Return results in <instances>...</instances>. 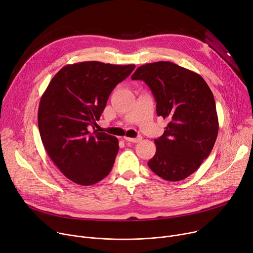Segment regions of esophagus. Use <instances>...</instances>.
Returning a JSON list of instances; mask_svg holds the SVG:
<instances>
[{
    "label": "esophagus",
    "mask_w": 253,
    "mask_h": 253,
    "mask_svg": "<svg viewBox=\"0 0 253 253\" xmlns=\"http://www.w3.org/2000/svg\"><path fill=\"white\" fill-rule=\"evenodd\" d=\"M141 139H142L141 137H136V138H130V137H125V140H126V141H129V142H133V143L139 142Z\"/></svg>",
    "instance_id": "esophagus-1"
}]
</instances>
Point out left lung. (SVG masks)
I'll return each instance as SVG.
<instances>
[{
  "label": "left lung",
  "mask_w": 253,
  "mask_h": 253,
  "mask_svg": "<svg viewBox=\"0 0 253 253\" xmlns=\"http://www.w3.org/2000/svg\"><path fill=\"white\" fill-rule=\"evenodd\" d=\"M149 86L156 113L169 123L155 139L156 152L148 162L162 178L177 181L194 173L211 153L219 123L212 91L204 79L169 61L139 66L131 77Z\"/></svg>",
  "instance_id": "left-lung-1"
}]
</instances>
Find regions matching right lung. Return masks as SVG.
I'll list each match as a JSON object with an SVG mask.
<instances>
[{
  "label": "right lung",
  "mask_w": 253,
  "mask_h": 253,
  "mask_svg": "<svg viewBox=\"0 0 253 253\" xmlns=\"http://www.w3.org/2000/svg\"><path fill=\"white\" fill-rule=\"evenodd\" d=\"M135 68L100 61L67 64L52 78L39 103L38 127L45 150L58 169L82 186L106 177L119 141L96 125L114 87Z\"/></svg>",
  "instance_id": "obj_1"
}]
</instances>
